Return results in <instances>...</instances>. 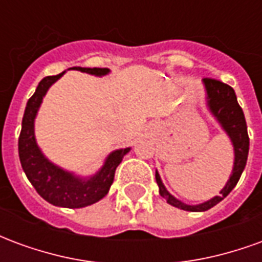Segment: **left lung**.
Here are the masks:
<instances>
[{"label":"left lung","mask_w":262,"mask_h":262,"mask_svg":"<svg viewBox=\"0 0 262 262\" xmlns=\"http://www.w3.org/2000/svg\"><path fill=\"white\" fill-rule=\"evenodd\" d=\"M205 91H206V105L210 114L213 115L214 119L217 120L223 130L230 137L231 144L234 148V164L231 171L229 181L226 182L225 188L220 191V195L209 199L206 202L199 203V205H187L181 202L180 199L172 196L160 178V174L156 171V181L159 185L160 195L164 198L167 203L176 206L182 210L188 212H205L208 209L213 208L220 201H223L229 193L236 187L237 182L242 177L246 163L248 157V147H250V139L247 133V123L246 118L243 114L242 106L237 102V97L234 90L225 82L213 78H203L202 80Z\"/></svg>","instance_id":"1"}]
</instances>
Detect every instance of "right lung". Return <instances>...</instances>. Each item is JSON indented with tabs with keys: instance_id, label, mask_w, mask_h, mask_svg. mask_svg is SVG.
I'll use <instances>...</instances> for the list:
<instances>
[{
	"instance_id": "add662e5",
	"label": "right lung",
	"mask_w": 262,
	"mask_h": 262,
	"mask_svg": "<svg viewBox=\"0 0 262 262\" xmlns=\"http://www.w3.org/2000/svg\"><path fill=\"white\" fill-rule=\"evenodd\" d=\"M70 70H77L97 77H102L109 73V69L97 67H71ZM64 73L66 71L57 75L45 77L39 82L35 94L29 98L22 119L18 150L20 165L25 171L28 180L36 189V192L54 206L75 209L98 202L109 192V188L114 182L116 167L120 164L126 154L130 151V147L112 151L105 159L101 170L91 177L75 176L70 171L60 168L59 165L53 164L50 160L45 157L35 137V118L48 90Z\"/></svg>"
}]
</instances>
